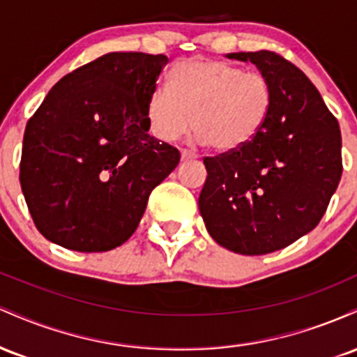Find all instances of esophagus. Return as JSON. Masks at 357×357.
<instances>
[{
	"instance_id": "34e87169",
	"label": "esophagus",
	"mask_w": 357,
	"mask_h": 357,
	"mask_svg": "<svg viewBox=\"0 0 357 357\" xmlns=\"http://www.w3.org/2000/svg\"><path fill=\"white\" fill-rule=\"evenodd\" d=\"M198 158V154L192 153L190 149H181V159L183 161H188V159H196Z\"/></svg>"
}]
</instances>
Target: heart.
Wrapping results in <instances>:
<instances>
[{"label":"heart","instance_id":"1","mask_svg":"<svg viewBox=\"0 0 357 357\" xmlns=\"http://www.w3.org/2000/svg\"><path fill=\"white\" fill-rule=\"evenodd\" d=\"M169 85L153 89L146 105L151 132L176 141L192 127L220 153L245 147L258 136L272 105L268 80L220 60L179 61Z\"/></svg>","mask_w":357,"mask_h":357}]
</instances>
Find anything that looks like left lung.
<instances>
[{
	"label": "left lung",
	"mask_w": 357,
	"mask_h": 357,
	"mask_svg": "<svg viewBox=\"0 0 357 357\" xmlns=\"http://www.w3.org/2000/svg\"><path fill=\"white\" fill-rule=\"evenodd\" d=\"M227 56L257 65L272 105L250 144L203 159L199 213L221 247L265 255L319 225L341 181V129L312 82L284 56L268 50Z\"/></svg>",
	"instance_id": "1"
}]
</instances>
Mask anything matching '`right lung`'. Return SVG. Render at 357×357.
Returning a JSON list of instances; mask_svg holds the SVG:
<instances>
[{"mask_svg": "<svg viewBox=\"0 0 357 357\" xmlns=\"http://www.w3.org/2000/svg\"><path fill=\"white\" fill-rule=\"evenodd\" d=\"M166 55L112 52L53 85L28 121L20 183L35 227L75 252L129 240L179 151L149 136L146 105Z\"/></svg>", "mask_w": 357, "mask_h": 357, "instance_id": "1", "label": "right lung"}]
</instances>
